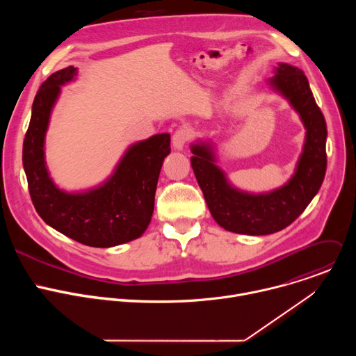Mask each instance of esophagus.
<instances>
[{"instance_id":"esophagus-1","label":"esophagus","mask_w":356,"mask_h":356,"mask_svg":"<svg viewBox=\"0 0 356 356\" xmlns=\"http://www.w3.org/2000/svg\"><path fill=\"white\" fill-rule=\"evenodd\" d=\"M188 138H190V131H188L187 128H179V129L175 132L173 138H172L173 147H175L176 150H183V147H184L186 142L188 140Z\"/></svg>"}]
</instances>
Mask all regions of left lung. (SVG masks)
Instances as JSON below:
<instances>
[{
    "instance_id": "8db88e82",
    "label": "left lung",
    "mask_w": 356,
    "mask_h": 356,
    "mask_svg": "<svg viewBox=\"0 0 356 356\" xmlns=\"http://www.w3.org/2000/svg\"><path fill=\"white\" fill-rule=\"evenodd\" d=\"M273 73L268 84L289 101L306 129L302 150L287 183L265 193L243 191L217 165L211 139H197L190 145L191 168L213 218L235 234L269 235L282 231L306 210L325 176L327 125L306 74L287 63H279Z\"/></svg>"
}]
</instances>
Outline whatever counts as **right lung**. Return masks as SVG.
<instances>
[{
  "label": "right lung",
  "mask_w": 356,
  "mask_h": 356,
  "mask_svg": "<svg viewBox=\"0 0 356 356\" xmlns=\"http://www.w3.org/2000/svg\"><path fill=\"white\" fill-rule=\"evenodd\" d=\"M69 66L39 87L24 139L22 163L29 194L40 218L60 234L94 248L134 241L146 231L155 207V193L170 135L156 134L128 146L114 172L103 183L81 191H66L50 177L44 138L62 87L77 79Z\"/></svg>",
  "instance_id": "right-lung-1"
}]
</instances>
